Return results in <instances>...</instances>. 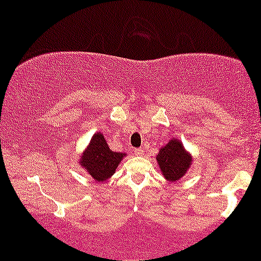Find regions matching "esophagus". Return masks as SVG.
Segmentation results:
<instances>
[{
    "mask_svg": "<svg viewBox=\"0 0 261 261\" xmlns=\"http://www.w3.org/2000/svg\"><path fill=\"white\" fill-rule=\"evenodd\" d=\"M134 152H135V155H142V152H143V150L142 149H134Z\"/></svg>",
    "mask_w": 261,
    "mask_h": 261,
    "instance_id": "esophagus-1",
    "label": "esophagus"
}]
</instances>
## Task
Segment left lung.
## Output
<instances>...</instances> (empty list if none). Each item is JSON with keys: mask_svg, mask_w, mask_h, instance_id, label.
<instances>
[{"mask_svg": "<svg viewBox=\"0 0 261 261\" xmlns=\"http://www.w3.org/2000/svg\"><path fill=\"white\" fill-rule=\"evenodd\" d=\"M156 161L166 180L176 182L187 173L193 160L191 153L184 148L180 140L171 139L160 149Z\"/></svg>", "mask_w": 261, "mask_h": 261, "instance_id": "1", "label": "left lung"}]
</instances>
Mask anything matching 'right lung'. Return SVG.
Returning a JSON list of instances; mask_svg holds the SVG:
<instances>
[{
    "mask_svg": "<svg viewBox=\"0 0 261 261\" xmlns=\"http://www.w3.org/2000/svg\"><path fill=\"white\" fill-rule=\"evenodd\" d=\"M127 153L112 151L100 132L93 134L88 147L84 149L79 164L97 182H104L115 173L118 165Z\"/></svg>",
    "mask_w": 261,
    "mask_h": 261,
    "instance_id": "1",
    "label": "right lung"
}]
</instances>
